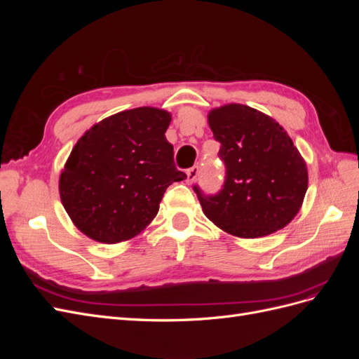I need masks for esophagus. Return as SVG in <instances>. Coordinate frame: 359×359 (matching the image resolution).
<instances>
[{
    "instance_id": "esophagus-1",
    "label": "esophagus",
    "mask_w": 359,
    "mask_h": 359,
    "mask_svg": "<svg viewBox=\"0 0 359 359\" xmlns=\"http://www.w3.org/2000/svg\"><path fill=\"white\" fill-rule=\"evenodd\" d=\"M198 175H199V166L190 168V169L187 170V182H189V184H193L194 181H196Z\"/></svg>"
}]
</instances>
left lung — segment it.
Listing matches in <instances>:
<instances>
[{
  "label": "left lung",
  "instance_id": "8db88e82",
  "mask_svg": "<svg viewBox=\"0 0 359 359\" xmlns=\"http://www.w3.org/2000/svg\"><path fill=\"white\" fill-rule=\"evenodd\" d=\"M208 124L222 144L224 186L215 196L198 187L203 214L238 238H260L283 229L295 217L309 187L306 160L274 118L229 103L211 109Z\"/></svg>",
  "mask_w": 359,
  "mask_h": 359
}]
</instances>
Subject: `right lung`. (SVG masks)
Returning <instances> with one entry per match:
<instances>
[{"mask_svg":"<svg viewBox=\"0 0 359 359\" xmlns=\"http://www.w3.org/2000/svg\"><path fill=\"white\" fill-rule=\"evenodd\" d=\"M172 115L142 106L102 119L81 136L60 175L73 224L94 241L116 244L154 220L166 189L186 180L165 136Z\"/></svg>","mask_w":359,"mask_h":359,"instance_id":"1","label":"right lung"}]
</instances>
